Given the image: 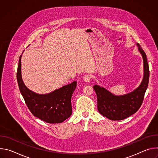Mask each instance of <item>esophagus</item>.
I'll return each instance as SVG.
<instances>
[{
	"label": "esophagus",
	"instance_id": "1",
	"mask_svg": "<svg viewBox=\"0 0 158 158\" xmlns=\"http://www.w3.org/2000/svg\"><path fill=\"white\" fill-rule=\"evenodd\" d=\"M91 76L89 75V74H85L84 76L83 77V80L84 82H90V81H91Z\"/></svg>",
	"mask_w": 158,
	"mask_h": 158
}]
</instances>
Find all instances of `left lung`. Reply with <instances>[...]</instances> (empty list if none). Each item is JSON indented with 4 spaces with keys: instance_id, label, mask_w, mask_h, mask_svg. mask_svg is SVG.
Returning a JSON list of instances; mask_svg holds the SVG:
<instances>
[{
    "instance_id": "1",
    "label": "left lung",
    "mask_w": 158,
    "mask_h": 158,
    "mask_svg": "<svg viewBox=\"0 0 158 158\" xmlns=\"http://www.w3.org/2000/svg\"><path fill=\"white\" fill-rule=\"evenodd\" d=\"M144 64V76L141 84L133 91L121 96H116L98 85L93 88L97 94L98 109L102 116L110 120L124 119L136 112L141 107L148 86L149 71L146 55L140 45L137 44Z\"/></svg>"
}]
</instances>
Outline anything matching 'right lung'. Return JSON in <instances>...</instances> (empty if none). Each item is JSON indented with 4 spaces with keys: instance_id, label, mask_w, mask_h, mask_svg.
Returning a JSON list of instances; mask_svg holds the SVG:
<instances>
[{
    "instance_id": "obj_1",
    "label": "right lung",
    "mask_w": 158,
    "mask_h": 158,
    "mask_svg": "<svg viewBox=\"0 0 158 158\" xmlns=\"http://www.w3.org/2000/svg\"><path fill=\"white\" fill-rule=\"evenodd\" d=\"M21 57L17 67V79L20 92L32 114L39 119L51 124L61 123L72 114L71 97L77 82L64 85L45 94H37L24 84L21 75Z\"/></svg>"
}]
</instances>
